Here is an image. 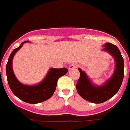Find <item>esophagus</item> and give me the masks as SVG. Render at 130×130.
Here are the masks:
<instances>
[{
  "label": "esophagus",
  "mask_w": 130,
  "mask_h": 130,
  "mask_svg": "<svg viewBox=\"0 0 130 130\" xmlns=\"http://www.w3.org/2000/svg\"><path fill=\"white\" fill-rule=\"evenodd\" d=\"M78 67V65L77 64H76V63H73V64H71V65L69 66V69L70 70H71V69H75V68H77Z\"/></svg>",
  "instance_id": "esophagus-1"
}]
</instances>
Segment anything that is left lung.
<instances>
[{
  "label": "left lung",
  "mask_w": 130,
  "mask_h": 130,
  "mask_svg": "<svg viewBox=\"0 0 130 130\" xmlns=\"http://www.w3.org/2000/svg\"><path fill=\"white\" fill-rule=\"evenodd\" d=\"M102 51L108 52L114 57L116 67L112 77L103 85H94L85 72L78 69L80 77L77 83V90L78 94L89 102L99 104L106 102L114 96L120 88L124 75V63L120 51L115 45L106 43Z\"/></svg>",
  "instance_id": "1"
}]
</instances>
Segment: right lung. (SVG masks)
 <instances>
[{
    "label": "right lung",
    "mask_w": 130,
    "mask_h": 130,
    "mask_svg": "<svg viewBox=\"0 0 130 130\" xmlns=\"http://www.w3.org/2000/svg\"><path fill=\"white\" fill-rule=\"evenodd\" d=\"M25 41L18 47L14 49L9 56L6 71L8 83L12 92L22 101L30 104H37L48 100L52 96L60 77L68 71L67 68H51L43 80L36 85H26L21 83L15 77L12 69V59L15 53L22 47Z\"/></svg>",
    "instance_id": "obj_1"
}]
</instances>
